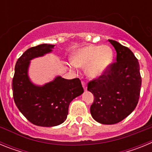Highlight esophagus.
Wrapping results in <instances>:
<instances>
[{"instance_id": "obj_1", "label": "esophagus", "mask_w": 152, "mask_h": 152, "mask_svg": "<svg viewBox=\"0 0 152 152\" xmlns=\"http://www.w3.org/2000/svg\"><path fill=\"white\" fill-rule=\"evenodd\" d=\"M81 84H82L84 89L86 91V90H87V84H86V82H84V81H81Z\"/></svg>"}]
</instances>
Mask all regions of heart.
Here are the masks:
<instances>
[{"label":"heart","instance_id":"heart-1","mask_svg":"<svg viewBox=\"0 0 152 152\" xmlns=\"http://www.w3.org/2000/svg\"><path fill=\"white\" fill-rule=\"evenodd\" d=\"M113 57V50L108 45H89L74 51L71 58L75 66L85 68L88 77L96 79L107 72Z\"/></svg>","mask_w":152,"mask_h":152}]
</instances>
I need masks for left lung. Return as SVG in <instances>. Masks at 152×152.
Masks as SVG:
<instances>
[{
  "label": "left lung",
  "mask_w": 152,
  "mask_h": 152,
  "mask_svg": "<svg viewBox=\"0 0 152 152\" xmlns=\"http://www.w3.org/2000/svg\"><path fill=\"white\" fill-rule=\"evenodd\" d=\"M116 51V61L101 77L91 80L88 91L94 96V119L102 124L119 123L135 110L140 96L142 77L138 59L129 48L109 39Z\"/></svg>",
  "instance_id": "left-lung-1"
}]
</instances>
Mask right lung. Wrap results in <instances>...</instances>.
I'll return each instance as SVG.
<instances>
[{"label": "right lung", "mask_w": 152, "mask_h": 152, "mask_svg": "<svg viewBox=\"0 0 152 152\" xmlns=\"http://www.w3.org/2000/svg\"><path fill=\"white\" fill-rule=\"evenodd\" d=\"M54 45L41 44L28 49L19 58L12 83L16 106L30 123L51 127L64 123L70 103L84 92L79 78L72 80L58 76L43 86L31 82L28 76L30 60L52 52Z\"/></svg>", "instance_id": "add662e5"}]
</instances>
